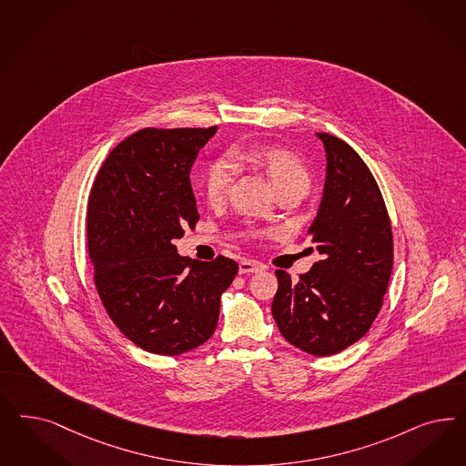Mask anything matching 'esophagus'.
<instances>
[{
    "label": "esophagus",
    "instance_id": "34e87169",
    "mask_svg": "<svg viewBox=\"0 0 466 466\" xmlns=\"http://www.w3.org/2000/svg\"><path fill=\"white\" fill-rule=\"evenodd\" d=\"M240 274H250V272H258L262 270V264L257 262V260H241L240 266H238Z\"/></svg>",
    "mask_w": 466,
    "mask_h": 466
}]
</instances>
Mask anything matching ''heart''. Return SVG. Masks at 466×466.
Instances as JSON below:
<instances>
[{"mask_svg":"<svg viewBox=\"0 0 466 466\" xmlns=\"http://www.w3.org/2000/svg\"><path fill=\"white\" fill-rule=\"evenodd\" d=\"M235 157L238 161H248L260 166L269 175L278 192L291 185L309 187L310 183V175L305 165L293 152L283 147H272V146L243 147L235 152ZM233 177H235V163L229 156H221L208 166L202 187H204V196L210 204H219L225 200L229 194Z\"/></svg>","mask_w":466,"mask_h":466,"instance_id":"heart-1","label":"heart"}]
</instances>
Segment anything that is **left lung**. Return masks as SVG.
<instances>
[{
    "mask_svg": "<svg viewBox=\"0 0 466 466\" xmlns=\"http://www.w3.org/2000/svg\"><path fill=\"white\" fill-rule=\"evenodd\" d=\"M317 137L326 147L328 175L309 235L322 260L299 283L276 270L272 317L288 343L329 357L357 343L376 320L394 247L390 214L369 166L345 140Z\"/></svg>",
    "mask_w": 466,
    "mask_h": 466,
    "instance_id": "left-lung-1",
    "label": "left lung"
}]
</instances>
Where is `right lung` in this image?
Instances as JSON below:
<instances>
[{
	"mask_svg": "<svg viewBox=\"0 0 466 466\" xmlns=\"http://www.w3.org/2000/svg\"><path fill=\"white\" fill-rule=\"evenodd\" d=\"M218 127L142 128L111 150L90 188L87 248L107 316L138 348L180 355L206 343L238 264L180 257L196 228L190 167Z\"/></svg>",
	"mask_w": 466,
	"mask_h": 466,
	"instance_id": "right-lung-1",
	"label": "right lung"
}]
</instances>
